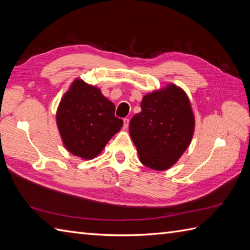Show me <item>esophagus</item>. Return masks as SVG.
<instances>
[{
  "mask_svg": "<svg viewBox=\"0 0 250 250\" xmlns=\"http://www.w3.org/2000/svg\"><path fill=\"white\" fill-rule=\"evenodd\" d=\"M129 122H130V119H129V118H125V119H124V128H125V129H128Z\"/></svg>",
  "mask_w": 250,
  "mask_h": 250,
  "instance_id": "obj_1",
  "label": "esophagus"
}]
</instances>
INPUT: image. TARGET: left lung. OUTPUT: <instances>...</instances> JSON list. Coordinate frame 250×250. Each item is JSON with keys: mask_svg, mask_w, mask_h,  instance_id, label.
<instances>
[{"mask_svg": "<svg viewBox=\"0 0 250 250\" xmlns=\"http://www.w3.org/2000/svg\"><path fill=\"white\" fill-rule=\"evenodd\" d=\"M141 113L130 121V135L145 167L164 171L187 149L194 131L189 99L175 84L145 95Z\"/></svg>", "mask_w": 250, "mask_h": 250, "instance_id": "left-lung-1", "label": "left lung"}]
</instances>
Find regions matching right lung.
I'll return each instance as SVG.
<instances>
[{
  "mask_svg": "<svg viewBox=\"0 0 250 250\" xmlns=\"http://www.w3.org/2000/svg\"><path fill=\"white\" fill-rule=\"evenodd\" d=\"M63 144L73 155L92 159L124 125L115 116V105L100 89L76 79L63 95L57 111Z\"/></svg>",
  "mask_w": 250,
  "mask_h": 250,
  "instance_id": "1",
  "label": "right lung"
}]
</instances>
